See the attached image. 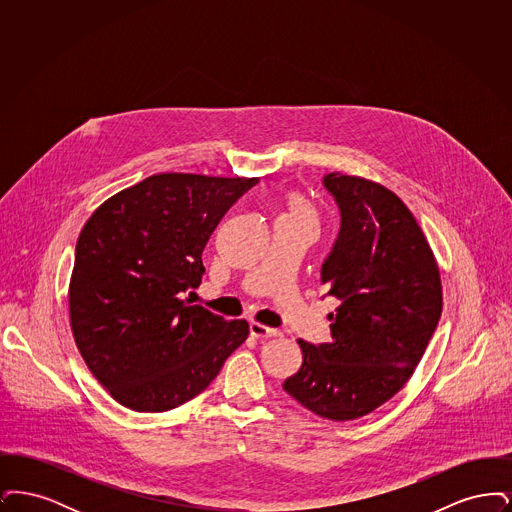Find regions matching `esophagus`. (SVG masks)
I'll return each mask as SVG.
<instances>
[{"instance_id": "obj_1", "label": "esophagus", "mask_w": 512, "mask_h": 512, "mask_svg": "<svg viewBox=\"0 0 512 512\" xmlns=\"http://www.w3.org/2000/svg\"><path fill=\"white\" fill-rule=\"evenodd\" d=\"M249 328H251V334H253L255 338H274V336H280V334H282L280 330L268 328V326L261 324V322H251Z\"/></svg>"}]
</instances>
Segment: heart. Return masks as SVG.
Returning <instances> with one entry per match:
<instances>
[{"label":"heart","instance_id":"b5f03b06","mask_svg":"<svg viewBox=\"0 0 512 512\" xmlns=\"http://www.w3.org/2000/svg\"><path fill=\"white\" fill-rule=\"evenodd\" d=\"M282 215L295 217V219L309 220V222H313V224H315V219H317L315 209H313V207L309 205V201H305L303 197H292V199L288 201V209H286Z\"/></svg>","mask_w":512,"mask_h":512}]
</instances>
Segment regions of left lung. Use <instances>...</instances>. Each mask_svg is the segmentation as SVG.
<instances>
[{
  "label": "left lung",
  "mask_w": 512,
  "mask_h": 512,
  "mask_svg": "<svg viewBox=\"0 0 512 512\" xmlns=\"http://www.w3.org/2000/svg\"><path fill=\"white\" fill-rule=\"evenodd\" d=\"M324 186L340 205L341 230L322 265L340 301L332 341L297 340L303 363L282 388L311 413L343 422L376 411L420 363L443 307L434 251L409 207L386 186L332 172Z\"/></svg>",
  "instance_id": "obj_1"
}]
</instances>
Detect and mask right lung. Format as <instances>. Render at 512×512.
<instances>
[{"instance_id": "obj_1", "label": "right lung", "mask_w": 512, "mask_h": 512, "mask_svg": "<svg viewBox=\"0 0 512 512\" xmlns=\"http://www.w3.org/2000/svg\"><path fill=\"white\" fill-rule=\"evenodd\" d=\"M259 178L161 172L111 195L84 224L69 284L76 347L122 407L163 413L205 390L249 336L182 299L199 288L201 253Z\"/></svg>"}]
</instances>
